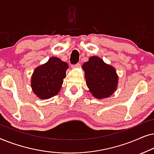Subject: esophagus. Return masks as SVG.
<instances>
[{
	"mask_svg": "<svg viewBox=\"0 0 154 154\" xmlns=\"http://www.w3.org/2000/svg\"><path fill=\"white\" fill-rule=\"evenodd\" d=\"M80 66H81V64H80V63H77L76 64H74V65H71V68L72 69L78 68V67H80Z\"/></svg>",
	"mask_w": 154,
	"mask_h": 154,
	"instance_id": "obj_1",
	"label": "esophagus"
}]
</instances>
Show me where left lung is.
<instances>
[{
	"label": "left lung",
	"instance_id": "left-lung-1",
	"mask_svg": "<svg viewBox=\"0 0 154 154\" xmlns=\"http://www.w3.org/2000/svg\"><path fill=\"white\" fill-rule=\"evenodd\" d=\"M88 88L94 97H109L116 90L119 77L116 69L97 56L90 57L82 66Z\"/></svg>",
	"mask_w": 154,
	"mask_h": 154
}]
</instances>
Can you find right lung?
Returning a JSON list of instances; mask_svg holds the SVG:
<instances>
[{"label":"right lung","mask_w":154,"mask_h":154,"mask_svg":"<svg viewBox=\"0 0 154 154\" xmlns=\"http://www.w3.org/2000/svg\"><path fill=\"white\" fill-rule=\"evenodd\" d=\"M68 64L55 57L38 66L31 78V88L38 97L49 99L57 94L62 88Z\"/></svg>","instance_id":"1"}]
</instances>
